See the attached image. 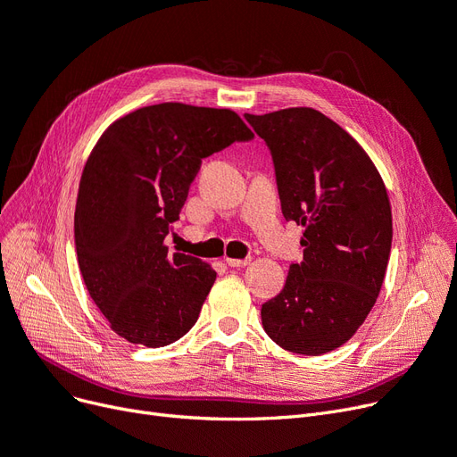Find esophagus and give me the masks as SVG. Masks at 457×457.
<instances>
[{
	"label": "esophagus",
	"mask_w": 457,
	"mask_h": 457,
	"mask_svg": "<svg viewBox=\"0 0 457 457\" xmlns=\"http://www.w3.org/2000/svg\"><path fill=\"white\" fill-rule=\"evenodd\" d=\"M226 263L229 267H246L250 263V258H245V260H235V258H226Z\"/></svg>",
	"instance_id": "obj_1"
}]
</instances>
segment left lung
Instances as JSON below:
<instances>
[{"label": "left lung", "mask_w": 457, "mask_h": 457, "mask_svg": "<svg viewBox=\"0 0 457 457\" xmlns=\"http://www.w3.org/2000/svg\"><path fill=\"white\" fill-rule=\"evenodd\" d=\"M245 118L271 148L284 218L305 228L303 262L262 305V324L280 348L320 356L375 307L392 250L390 197L363 146L320 111Z\"/></svg>", "instance_id": "1"}]
</instances>
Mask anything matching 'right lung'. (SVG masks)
<instances>
[{
  "instance_id": "obj_1",
  "label": "right lung",
  "mask_w": 457,
  "mask_h": 457,
  "mask_svg": "<svg viewBox=\"0 0 457 457\" xmlns=\"http://www.w3.org/2000/svg\"><path fill=\"white\" fill-rule=\"evenodd\" d=\"M248 139L231 109L167 101L118 118L92 148L75 207L77 260L118 337L160 348L197 322L216 271L182 252L169 256L165 237L201 160Z\"/></svg>"
}]
</instances>
